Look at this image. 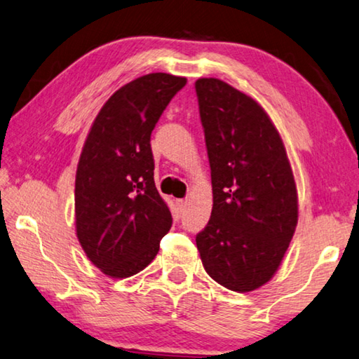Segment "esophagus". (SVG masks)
<instances>
[{
  "mask_svg": "<svg viewBox=\"0 0 359 359\" xmlns=\"http://www.w3.org/2000/svg\"><path fill=\"white\" fill-rule=\"evenodd\" d=\"M175 204H177V208H179L180 210H184L185 206H187V201H185V200H177V203H175Z\"/></svg>",
  "mask_w": 359,
  "mask_h": 359,
  "instance_id": "1",
  "label": "esophagus"
}]
</instances>
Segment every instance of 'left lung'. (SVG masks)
<instances>
[{
    "label": "left lung",
    "instance_id": "8db88e82",
    "mask_svg": "<svg viewBox=\"0 0 359 359\" xmlns=\"http://www.w3.org/2000/svg\"><path fill=\"white\" fill-rule=\"evenodd\" d=\"M195 89L214 203L196 248L214 281L249 292L271 280L297 226L291 163L254 99L217 78H200Z\"/></svg>",
    "mask_w": 359,
    "mask_h": 359
}]
</instances>
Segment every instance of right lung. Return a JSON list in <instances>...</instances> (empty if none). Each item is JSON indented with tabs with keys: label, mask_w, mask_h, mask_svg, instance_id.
<instances>
[{
	"label": "right lung",
	"mask_w": 359,
	"mask_h": 359,
	"mask_svg": "<svg viewBox=\"0 0 359 359\" xmlns=\"http://www.w3.org/2000/svg\"><path fill=\"white\" fill-rule=\"evenodd\" d=\"M187 78L150 73L124 84L95 116L75 180L76 236L111 278H129L156 257L172 225L153 179L151 130Z\"/></svg>",
	"instance_id": "right-lung-1"
}]
</instances>
